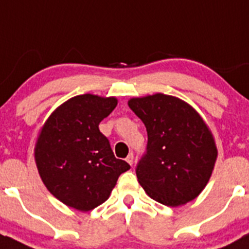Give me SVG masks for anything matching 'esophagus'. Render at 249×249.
I'll return each mask as SVG.
<instances>
[{"label": "esophagus", "instance_id": "34e87169", "mask_svg": "<svg viewBox=\"0 0 249 249\" xmlns=\"http://www.w3.org/2000/svg\"><path fill=\"white\" fill-rule=\"evenodd\" d=\"M126 160L132 166V164H133V160H135V156H133V153H129V155L127 156Z\"/></svg>", "mask_w": 249, "mask_h": 249}]
</instances>
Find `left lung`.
Instances as JSON below:
<instances>
[{
    "instance_id": "8db88e82",
    "label": "left lung",
    "mask_w": 249,
    "mask_h": 249,
    "mask_svg": "<svg viewBox=\"0 0 249 249\" xmlns=\"http://www.w3.org/2000/svg\"><path fill=\"white\" fill-rule=\"evenodd\" d=\"M147 129V152L136 167L152 199L178 207L195 199L212 176L217 147L210 127L192 106L164 93L128 101Z\"/></svg>"
}]
</instances>
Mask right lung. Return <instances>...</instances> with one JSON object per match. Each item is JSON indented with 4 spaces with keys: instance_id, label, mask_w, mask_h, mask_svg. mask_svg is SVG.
<instances>
[{
    "instance_id": "1",
    "label": "right lung",
    "mask_w": 249,
    "mask_h": 249,
    "mask_svg": "<svg viewBox=\"0 0 249 249\" xmlns=\"http://www.w3.org/2000/svg\"><path fill=\"white\" fill-rule=\"evenodd\" d=\"M117 98L80 94L58 106L38 132L35 160L39 177L58 201L87 212L111 195L131 167L114 157L98 124L116 108Z\"/></svg>"
}]
</instances>
